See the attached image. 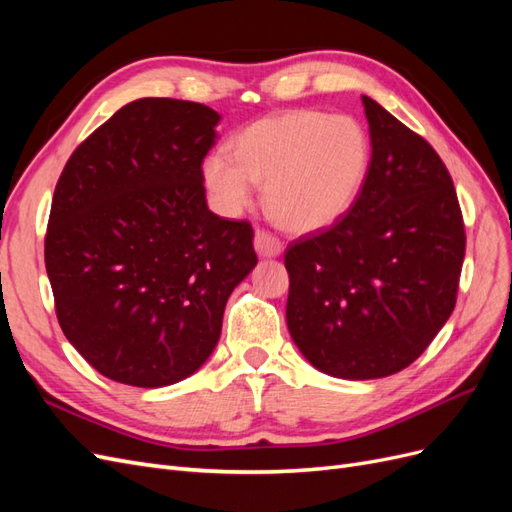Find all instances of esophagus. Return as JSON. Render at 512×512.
<instances>
[{"mask_svg": "<svg viewBox=\"0 0 512 512\" xmlns=\"http://www.w3.org/2000/svg\"><path fill=\"white\" fill-rule=\"evenodd\" d=\"M254 247L260 256L265 258H273V256H280L284 250V243L277 239L275 235H271L269 230H256V237H254Z\"/></svg>", "mask_w": 512, "mask_h": 512, "instance_id": "34e87169", "label": "esophagus"}]
</instances>
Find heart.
<instances>
[{"label": "heart", "instance_id": "heart-1", "mask_svg": "<svg viewBox=\"0 0 512 512\" xmlns=\"http://www.w3.org/2000/svg\"><path fill=\"white\" fill-rule=\"evenodd\" d=\"M371 164V141L359 119L294 108L243 128L228 151L207 158L203 173L215 203L241 213L265 185L271 218L294 232L337 222L359 196Z\"/></svg>", "mask_w": 512, "mask_h": 512}]
</instances>
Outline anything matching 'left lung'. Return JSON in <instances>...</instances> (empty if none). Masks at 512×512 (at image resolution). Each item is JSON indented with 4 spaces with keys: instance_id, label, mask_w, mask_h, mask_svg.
Returning <instances> with one entry per match:
<instances>
[{
    "instance_id": "obj_1",
    "label": "left lung",
    "mask_w": 512,
    "mask_h": 512,
    "mask_svg": "<svg viewBox=\"0 0 512 512\" xmlns=\"http://www.w3.org/2000/svg\"><path fill=\"white\" fill-rule=\"evenodd\" d=\"M371 164L354 205L292 241L288 331L324 374L371 380L425 352L457 303L466 230L451 175L423 136L363 96Z\"/></svg>"
}]
</instances>
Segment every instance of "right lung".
<instances>
[{"label": "right lung", "mask_w": 512, "mask_h": 512, "mask_svg": "<svg viewBox=\"0 0 512 512\" xmlns=\"http://www.w3.org/2000/svg\"><path fill=\"white\" fill-rule=\"evenodd\" d=\"M220 115L173 98L126 104L74 149L44 237L59 327L102 376L175 384L218 344L254 230L207 207Z\"/></svg>", "instance_id": "1"}]
</instances>
